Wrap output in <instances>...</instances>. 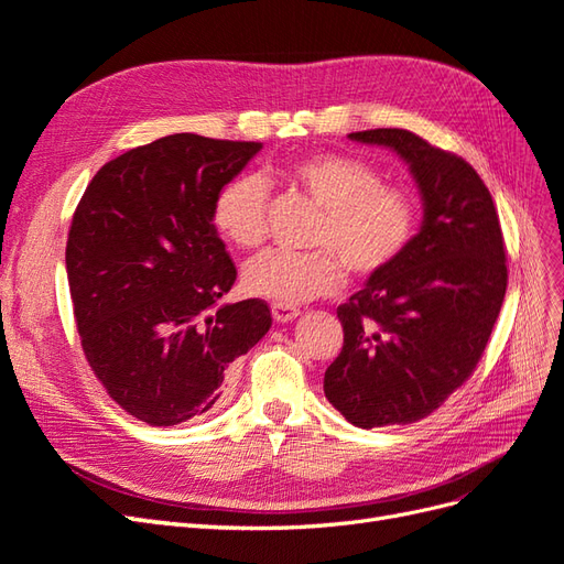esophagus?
Returning a JSON list of instances; mask_svg holds the SVG:
<instances>
[{
  "mask_svg": "<svg viewBox=\"0 0 564 564\" xmlns=\"http://www.w3.org/2000/svg\"><path fill=\"white\" fill-rule=\"evenodd\" d=\"M301 315L296 305H286V303H272V317L275 322H292Z\"/></svg>",
  "mask_w": 564,
  "mask_h": 564,
  "instance_id": "obj_1",
  "label": "esophagus"
}]
</instances>
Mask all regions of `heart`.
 I'll use <instances>...</instances> for the list:
<instances>
[{
	"label": "heart",
	"instance_id": "1",
	"mask_svg": "<svg viewBox=\"0 0 564 564\" xmlns=\"http://www.w3.org/2000/svg\"><path fill=\"white\" fill-rule=\"evenodd\" d=\"M289 176L319 207L313 251L268 249L245 265L253 296L294 305L329 294L344 278H371L409 247L416 232V204L402 187L383 185L381 174L348 155H315ZM265 181L240 174L220 187L214 224L232 245L251 249L265 237Z\"/></svg>",
	"mask_w": 564,
	"mask_h": 564
}]
</instances>
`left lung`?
Masks as SVG:
<instances>
[{
  "instance_id": "8db88e82",
  "label": "left lung",
  "mask_w": 564,
  "mask_h": 564,
  "mask_svg": "<svg viewBox=\"0 0 564 564\" xmlns=\"http://www.w3.org/2000/svg\"><path fill=\"white\" fill-rule=\"evenodd\" d=\"M350 141L390 148L409 164L423 224L338 305L344 348L324 371V395L357 429L404 425L433 414L480 362L506 296V245L466 160L406 129L355 131Z\"/></svg>"
}]
</instances>
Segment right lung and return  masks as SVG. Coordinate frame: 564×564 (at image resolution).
<instances>
[{
    "label": "right lung",
    "instance_id": "add662e5",
    "mask_svg": "<svg viewBox=\"0 0 564 564\" xmlns=\"http://www.w3.org/2000/svg\"><path fill=\"white\" fill-rule=\"evenodd\" d=\"M263 145L174 133L110 160L65 247L82 350L108 395L148 425L218 402L228 367L268 334V303L218 305L237 270L214 226L220 187Z\"/></svg>",
    "mask_w": 564,
    "mask_h": 564
}]
</instances>
